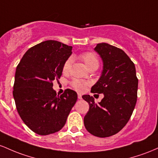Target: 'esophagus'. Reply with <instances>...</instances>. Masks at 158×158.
Listing matches in <instances>:
<instances>
[{"label":"esophagus","instance_id":"34e87169","mask_svg":"<svg viewBox=\"0 0 158 158\" xmlns=\"http://www.w3.org/2000/svg\"><path fill=\"white\" fill-rule=\"evenodd\" d=\"M77 98H78V99L82 98V95H81V94H80V93L77 94Z\"/></svg>","mask_w":158,"mask_h":158}]
</instances>
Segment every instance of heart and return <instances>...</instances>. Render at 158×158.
I'll return each mask as SVG.
<instances>
[{
	"instance_id": "obj_1",
	"label": "heart",
	"mask_w": 158,
	"mask_h": 158,
	"mask_svg": "<svg viewBox=\"0 0 158 158\" xmlns=\"http://www.w3.org/2000/svg\"><path fill=\"white\" fill-rule=\"evenodd\" d=\"M79 57L80 59L84 62L85 65L87 67L88 69L90 70L94 68L98 69L99 65V60L98 56H97L95 53L91 52V51H87V52H84L81 54L79 56ZM70 67L71 60H67L63 66V73H67L69 71ZM70 85L72 86V88L77 90V91H84L85 89L86 88V86L89 85V83L86 82V81H81V80L74 79L70 82Z\"/></svg>"
}]
</instances>
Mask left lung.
I'll list each match as a JSON object with an SVG mask.
<instances>
[{
	"label": "left lung",
	"instance_id": "left-lung-1",
	"mask_svg": "<svg viewBox=\"0 0 158 158\" xmlns=\"http://www.w3.org/2000/svg\"><path fill=\"white\" fill-rule=\"evenodd\" d=\"M95 51L102 57L104 66L91 93H103L104 97L96 104L93 96L83 95L89 105L84 122L91 134L108 137L120 131L130 119L137 99L138 79L134 63L122 49L99 43Z\"/></svg>",
	"mask_w": 158,
	"mask_h": 158
}]
</instances>
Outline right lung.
I'll list each match as a JSON object with an SVG mask.
<instances>
[{
    "label": "right lung",
    "instance_id": "obj_1",
    "mask_svg": "<svg viewBox=\"0 0 158 158\" xmlns=\"http://www.w3.org/2000/svg\"><path fill=\"white\" fill-rule=\"evenodd\" d=\"M72 50V46L47 40L28 49L17 65L12 93L17 111L27 126L39 135L61 130L77 102L74 90L66 89L59 95L52 88Z\"/></svg>",
    "mask_w": 158,
    "mask_h": 158
}]
</instances>
